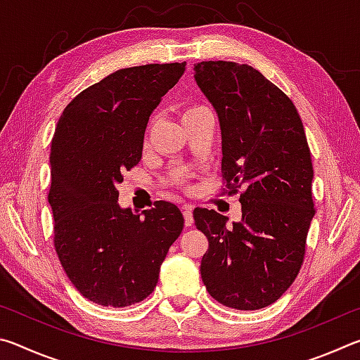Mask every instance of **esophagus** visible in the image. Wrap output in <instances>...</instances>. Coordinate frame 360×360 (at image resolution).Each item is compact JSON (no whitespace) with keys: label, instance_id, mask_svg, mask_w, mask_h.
I'll return each mask as SVG.
<instances>
[{"label":"esophagus","instance_id":"34e87169","mask_svg":"<svg viewBox=\"0 0 360 360\" xmlns=\"http://www.w3.org/2000/svg\"><path fill=\"white\" fill-rule=\"evenodd\" d=\"M182 214H184V222H186V227H191L193 224V214H192V208L191 206H182Z\"/></svg>","mask_w":360,"mask_h":360}]
</instances>
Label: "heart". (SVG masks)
<instances>
[{"label":"heart","mask_w":360,"mask_h":360,"mask_svg":"<svg viewBox=\"0 0 360 360\" xmlns=\"http://www.w3.org/2000/svg\"><path fill=\"white\" fill-rule=\"evenodd\" d=\"M203 109H206V108H203V106H187L184 111H182V120L191 117V115H195L200 111H203Z\"/></svg>","instance_id":"heart-1"}]
</instances>
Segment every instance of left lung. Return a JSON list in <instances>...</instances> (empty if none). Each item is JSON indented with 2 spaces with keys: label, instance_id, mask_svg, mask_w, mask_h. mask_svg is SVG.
<instances>
[{
  "label": "left lung",
  "instance_id": "8db88e82",
  "mask_svg": "<svg viewBox=\"0 0 360 360\" xmlns=\"http://www.w3.org/2000/svg\"><path fill=\"white\" fill-rule=\"evenodd\" d=\"M195 81L214 108L222 135V178L243 187L241 221L195 208L208 238L200 273L224 307L251 311L275 303L297 278L314 216L313 163L294 103L249 65L202 62Z\"/></svg>",
  "mask_w": 360,
  "mask_h": 360
}]
</instances>
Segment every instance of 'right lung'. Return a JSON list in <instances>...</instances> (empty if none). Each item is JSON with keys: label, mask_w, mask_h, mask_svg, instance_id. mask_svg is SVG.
I'll list each match as a JSON object with an SVG mask.
<instances>
[{"label": "right lung", "mask_w": 360, "mask_h": 360, "mask_svg": "<svg viewBox=\"0 0 360 360\" xmlns=\"http://www.w3.org/2000/svg\"><path fill=\"white\" fill-rule=\"evenodd\" d=\"M186 62L124 68L82 90L60 115L51 146L53 245L87 300L122 308L144 300L184 217L169 202L133 214L120 208L122 173L138 165L144 131Z\"/></svg>", "instance_id": "right-lung-1"}]
</instances>
